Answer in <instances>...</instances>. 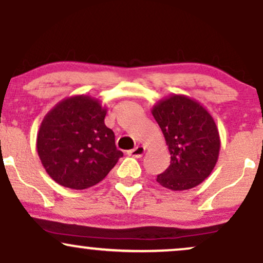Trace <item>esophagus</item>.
<instances>
[{
	"instance_id": "1",
	"label": "esophagus",
	"mask_w": 263,
	"mask_h": 263,
	"mask_svg": "<svg viewBox=\"0 0 263 263\" xmlns=\"http://www.w3.org/2000/svg\"><path fill=\"white\" fill-rule=\"evenodd\" d=\"M144 152H146V148H144V147L137 146V147H135L134 149L128 151L127 155L135 157V158H141V157L144 155Z\"/></svg>"
}]
</instances>
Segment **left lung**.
Wrapping results in <instances>:
<instances>
[{
  "label": "left lung",
  "instance_id": "1",
  "mask_svg": "<svg viewBox=\"0 0 263 263\" xmlns=\"http://www.w3.org/2000/svg\"><path fill=\"white\" fill-rule=\"evenodd\" d=\"M171 153V164L157 182L171 190H188L203 183L215 167L220 135L209 111L195 99L171 93L151 108Z\"/></svg>",
  "mask_w": 263,
  "mask_h": 263
}]
</instances>
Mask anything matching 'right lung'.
<instances>
[{
	"mask_svg": "<svg viewBox=\"0 0 263 263\" xmlns=\"http://www.w3.org/2000/svg\"><path fill=\"white\" fill-rule=\"evenodd\" d=\"M107 107L99 99H63L44 116L37 134L42 165L54 182L70 189L100 183L122 157L112 129L105 125Z\"/></svg>",
	"mask_w": 263,
	"mask_h": 263,
	"instance_id": "obj_1",
	"label": "right lung"
}]
</instances>
